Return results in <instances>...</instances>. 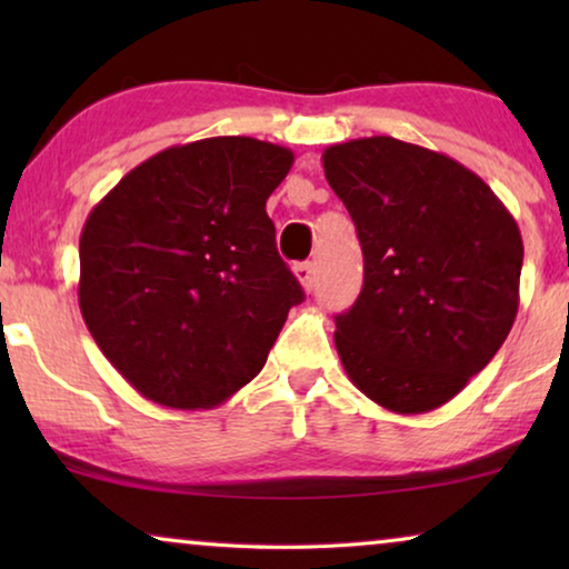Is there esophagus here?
Masks as SVG:
<instances>
[{
    "instance_id": "obj_1",
    "label": "esophagus",
    "mask_w": 569,
    "mask_h": 569,
    "mask_svg": "<svg viewBox=\"0 0 569 569\" xmlns=\"http://www.w3.org/2000/svg\"><path fill=\"white\" fill-rule=\"evenodd\" d=\"M292 274L298 277V282L302 284V290H306V292L313 290V282H316V267H313V263H310V261L295 263Z\"/></svg>"
}]
</instances>
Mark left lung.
<instances>
[{"mask_svg": "<svg viewBox=\"0 0 569 569\" xmlns=\"http://www.w3.org/2000/svg\"><path fill=\"white\" fill-rule=\"evenodd\" d=\"M323 170L365 256L360 298L337 316L341 365L378 407L438 409L487 368L516 321V217L473 170L393 137L326 147Z\"/></svg>", "mask_w": 569, "mask_h": 569, "instance_id": "8db88e82", "label": "left lung"}]
</instances>
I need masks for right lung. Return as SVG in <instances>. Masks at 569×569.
I'll list each match as a JSON object with an SVG mask.
<instances>
[{
  "label": "right lung",
  "instance_id": "right-lung-1",
  "mask_svg": "<svg viewBox=\"0 0 569 569\" xmlns=\"http://www.w3.org/2000/svg\"><path fill=\"white\" fill-rule=\"evenodd\" d=\"M295 162L253 137L168 147L92 207L80 310L123 380L170 409H212L259 376L302 287L267 199Z\"/></svg>",
  "mask_w": 569,
  "mask_h": 569
}]
</instances>
